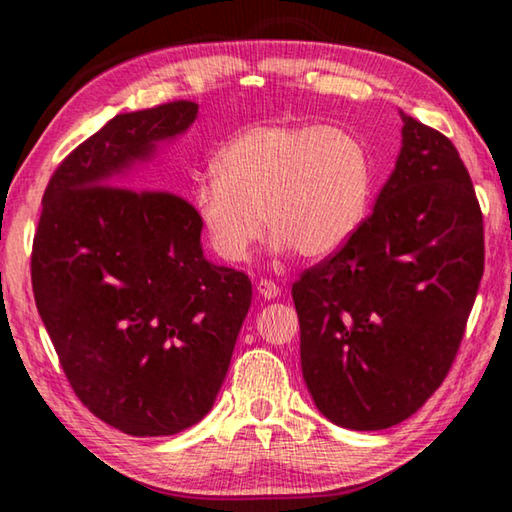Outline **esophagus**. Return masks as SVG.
Masks as SVG:
<instances>
[{
	"label": "esophagus",
	"instance_id": "esophagus-1",
	"mask_svg": "<svg viewBox=\"0 0 512 512\" xmlns=\"http://www.w3.org/2000/svg\"><path fill=\"white\" fill-rule=\"evenodd\" d=\"M257 291H259V296L262 298H277V293H280V287H277V284L273 282V280H268V277H262V280L257 282Z\"/></svg>",
	"mask_w": 512,
	"mask_h": 512
}]
</instances>
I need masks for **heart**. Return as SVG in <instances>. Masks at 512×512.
I'll list each match as a JSON object with an SVG mask.
<instances>
[{"mask_svg": "<svg viewBox=\"0 0 512 512\" xmlns=\"http://www.w3.org/2000/svg\"><path fill=\"white\" fill-rule=\"evenodd\" d=\"M194 192L196 219L223 262L239 264L264 230L273 250L323 259L357 235L368 214L372 162L336 126L262 124L239 133Z\"/></svg>", "mask_w": 512, "mask_h": 512, "instance_id": "obj_1", "label": "heart"}]
</instances>
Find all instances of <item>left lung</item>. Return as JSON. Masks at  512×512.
Wrapping results in <instances>:
<instances>
[{
  "label": "left lung",
  "instance_id": "1",
  "mask_svg": "<svg viewBox=\"0 0 512 512\" xmlns=\"http://www.w3.org/2000/svg\"><path fill=\"white\" fill-rule=\"evenodd\" d=\"M402 151L348 244L291 296L302 377L318 411L388 429L443 384L483 275V214L449 137L402 112Z\"/></svg>",
  "mask_w": 512,
  "mask_h": 512
}]
</instances>
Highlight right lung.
<instances>
[{
	"label": "right lung",
	"instance_id": "add662e5",
	"mask_svg": "<svg viewBox=\"0 0 512 512\" xmlns=\"http://www.w3.org/2000/svg\"><path fill=\"white\" fill-rule=\"evenodd\" d=\"M196 112L180 99L110 119L58 164L33 237V296L69 386L128 436L212 409L253 298L244 271L205 259L194 205L133 169Z\"/></svg>",
	"mask_w": 512,
	"mask_h": 512
}]
</instances>
